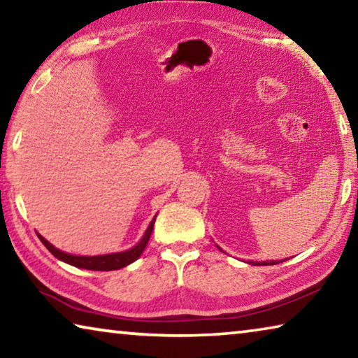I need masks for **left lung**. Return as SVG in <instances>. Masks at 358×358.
<instances>
[{"label":"left lung","mask_w":358,"mask_h":358,"mask_svg":"<svg viewBox=\"0 0 358 358\" xmlns=\"http://www.w3.org/2000/svg\"><path fill=\"white\" fill-rule=\"evenodd\" d=\"M251 265H276L280 264V260H270V262H250Z\"/></svg>","instance_id":"8db88e82"}]
</instances>
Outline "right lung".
Listing matches in <instances>:
<instances>
[{"mask_svg": "<svg viewBox=\"0 0 358 358\" xmlns=\"http://www.w3.org/2000/svg\"><path fill=\"white\" fill-rule=\"evenodd\" d=\"M155 220L156 217H153V221L150 222L148 229L145 230L142 240L138 241L134 248H131V250H128V251L104 254V256H74V254L63 252V251L57 250V248L52 243H48L44 237H41L39 234H38V237L42 243H44L47 250L53 254V256L59 260H63V262H66V264L78 266V268H87V270H94V271H110V270L123 268V266L132 264L134 260L141 257V254L143 252L145 246L148 245L150 235H151V232H153Z\"/></svg>", "mask_w": 358, "mask_h": 358, "instance_id": "add662e5", "label": "right lung"}]
</instances>
